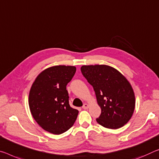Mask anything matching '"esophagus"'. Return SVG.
Here are the masks:
<instances>
[{"label": "esophagus", "instance_id": "34e87169", "mask_svg": "<svg viewBox=\"0 0 159 159\" xmlns=\"http://www.w3.org/2000/svg\"><path fill=\"white\" fill-rule=\"evenodd\" d=\"M82 108H83V109H84V110L89 109V105L87 104V103H85V104H84V105H83Z\"/></svg>", "mask_w": 159, "mask_h": 159}]
</instances>
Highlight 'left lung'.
I'll return each mask as SVG.
<instances>
[{"mask_svg":"<svg viewBox=\"0 0 159 159\" xmlns=\"http://www.w3.org/2000/svg\"><path fill=\"white\" fill-rule=\"evenodd\" d=\"M84 76L93 85L101 115L98 123L116 129L129 122L135 108V96L130 83L124 75L108 65H84Z\"/></svg>","mask_w":159,"mask_h":159,"instance_id":"left-lung-1","label":"left lung"}]
</instances>
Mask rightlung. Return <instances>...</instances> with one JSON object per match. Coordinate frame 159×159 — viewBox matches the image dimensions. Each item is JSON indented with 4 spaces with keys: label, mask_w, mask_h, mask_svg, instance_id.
Wrapping results in <instances>:
<instances>
[{
    "label": "right lung",
    "mask_w": 159,
    "mask_h": 159,
    "mask_svg": "<svg viewBox=\"0 0 159 159\" xmlns=\"http://www.w3.org/2000/svg\"><path fill=\"white\" fill-rule=\"evenodd\" d=\"M74 66H54L40 73L29 93V107L40 127L54 134H61L74 125L79 110L70 106L66 85L74 76Z\"/></svg>",
    "instance_id": "1"
}]
</instances>
